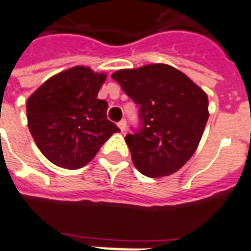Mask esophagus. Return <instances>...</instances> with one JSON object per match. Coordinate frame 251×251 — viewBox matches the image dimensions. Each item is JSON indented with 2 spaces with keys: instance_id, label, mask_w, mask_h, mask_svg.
Here are the masks:
<instances>
[{
  "instance_id": "34e87169",
  "label": "esophagus",
  "mask_w": 251,
  "mask_h": 251,
  "mask_svg": "<svg viewBox=\"0 0 251 251\" xmlns=\"http://www.w3.org/2000/svg\"><path fill=\"white\" fill-rule=\"evenodd\" d=\"M118 127L121 128L122 132H124V130L127 129V122H126V119H122V121L118 123Z\"/></svg>"
}]
</instances>
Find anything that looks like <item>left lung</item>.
I'll return each mask as SVG.
<instances>
[{
    "instance_id": "8db88e82",
    "label": "left lung",
    "mask_w": 251,
    "mask_h": 251,
    "mask_svg": "<svg viewBox=\"0 0 251 251\" xmlns=\"http://www.w3.org/2000/svg\"><path fill=\"white\" fill-rule=\"evenodd\" d=\"M111 78L140 105L142 128L126 136L134 167L150 178L176 173L201 140L209 118L208 95L167 64L117 70Z\"/></svg>"
}]
</instances>
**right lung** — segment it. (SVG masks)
<instances>
[{"label": "right lung", "instance_id": "obj_1", "mask_svg": "<svg viewBox=\"0 0 251 251\" xmlns=\"http://www.w3.org/2000/svg\"><path fill=\"white\" fill-rule=\"evenodd\" d=\"M106 74L88 66H73L55 74L29 96L28 127L51 163L78 169L121 129L107 119V102L97 99Z\"/></svg>", "mask_w": 251, "mask_h": 251}]
</instances>
